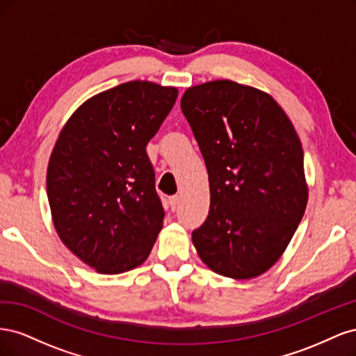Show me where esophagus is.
<instances>
[{"label": "esophagus", "instance_id": "34e87169", "mask_svg": "<svg viewBox=\"0 0 356 356\" xmlns=\"http://www.w3.org/2000/svg\"><path fill=\"white\" fill-rule=\"evenodd\" d=\"M179 204V197L178 196H172L169 197V207H170V211H175L178 208Z\"/></svg>", "mask_w": 356, "mask_h": 356}]
</instances>
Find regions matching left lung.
I'll return each mask as SVG.
<instances>
[{
  "label": "left lung",
  "instance_id": "left-lung-1",
  "mask_svg": "<svg viewBox=\"0 0 356 356\" xmlns=\"http://www.w3.org/2000/svg\"><path fill=\"white\" fill-rule=\"evenodd\" d=\"M181 110L211 191L208 218L191 234L196 251L221 276H260L281 258L306 211L296 129L270 95L232 80L188 88Z\"/></svg>",
  "mask_w": 356,
  "mask_h": 356
}]
</instances>
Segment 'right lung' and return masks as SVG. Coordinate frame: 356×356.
<instances>
[{"label":"right lung","instance_id":"1","mask_svg":"<svg viewBox=\"0 0 356 356\" xmlns=\"http://www.w3.org/2000/svg\"><path fill=\"white\" fill-rule=\"evenodd\" d=\"M177 88L127 81L83 102L56 139L47 197L60 241L105 275L141 266L163 227L145 147L174 106Z\"/></svg>","mask_w":356,"mask_h":356}]
</instances>
